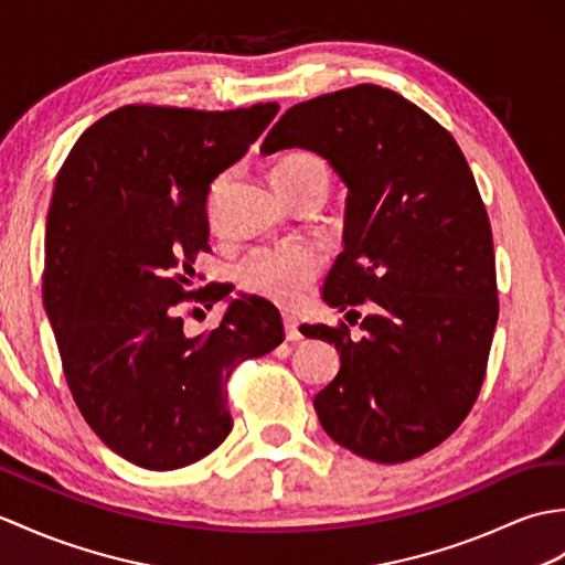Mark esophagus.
I'll return each mask as SVG.
<instances>
[{
	"instance_id": "obj_1",
	"label": "esophagus",
	"mask_w": 565,
	"mask_h": 565,
	"mask_svg": "<svg viewBox=\"0 0 565 565\" xmlns=\"http://www.w3.org/2000/svg\"><path fill=\"white\" fill-rule=\"evenodd\" d=\"M284 330H286L288 342H300V339H303V334H300V330H298V320L294 318V315H284Z\"/></svg>"
}]
</instances>
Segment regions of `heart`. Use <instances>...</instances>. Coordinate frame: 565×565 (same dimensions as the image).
Masks as SVG:
<instances>
[{
  "label": "heart",
  "instance_id": "b5f03b06",
  "mask_svg": "<svg viewBox=\"0 0 565 565\" xmlns=\"http://www.w3.org/2000/svg\"><path fill=\"white\" fill-rule=\"evenodd\" d=\"M271 180L286 200L294 202L308 192L327 194L332 173L327 161L315 151H291L274 163ZM221 192L223 182H216L212 192V218ZM324 257L318 247L303 243L271 245L257 247L245 257L238 279L247 294L271 300L277 306H294L320 277Z\"/></svg>",
  "mask_w": 565,
  "mask_h": 565
}]
</instances>
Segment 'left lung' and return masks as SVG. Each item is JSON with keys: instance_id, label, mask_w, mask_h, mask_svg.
Wrapping results in <instances>:
<instances>
[{"instance_id": "obj_1", "label": "left lung", "mask_w": 565, "mask_h": 565, "mask_svg": "<svg viewBox=\"0 0 565 565\" xmlns=\"http://www.w3.org/2000/svg\"><path fill=\"white\" fill-rule=\"evenodd\" d=\"M291 147L320 153L349 188L344 253L324 300L373 308L359 342L347 322L300 327L342 359L315 412L365 460H414L452 436L487 377L498 322L487 206L448 129L383 86L288 108L262 153Z\"/></svg>"}]
</instances>
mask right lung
<instances>
[{"label": "right lung", "instance_id": "obj_1", "mask_svg": "<svg viewBox=\"0 0 565 565\" xmlns=\"http://www.w3.org/2000/svg\"><path fill=\"white\" fill-rule=\"evenodd\" d=\"M277 113L279 103L122 105L76 139L57 173L43 303L78 412L137 467L180 469L214 452L233 428V371L284 342L279 310L257 296L233 300L202 337L178 315L231 294L192 288L194 257L212 250L206 196Z\"/></svg>", "mask_w": 565, "mask_h": 565}]
</instances>
